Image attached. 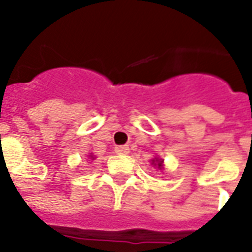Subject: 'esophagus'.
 <instances>
[{
  "mask_svg": "<svg viewBox=\"0 0 252 252\" xmlns=\"http://www.w3.org/2000/svg\"><path fill=\"white\" fill-rule=\"evenodd\" d=\"M115 153L120 154V156H126V154L129 153V148L128 146H116L115 148Z\"/></svg>",
  "mask_w": 252,
  "mask_h": 252,
  "instance_id": "esophagus-1",
  "label": "esophagus"
}]
</instances>
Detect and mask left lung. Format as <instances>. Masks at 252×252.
<instances>
[{
	"label": "left lung",
	"mask_w": 252,
	"mask_h": 252,
	"mask_svg": "<svg viewBox=\"0 0 252 252\" xmlns=\"http://www.w3.org/2000/svg\"><path fill=\"white\" fill-rule=\"evenodd\" d=\"M152 165H154L157 168L162 170V167H163V161L159 159V158H154L153 161H152Z\"/></svg>",
	"instance_id": "1"
}]
</instances>
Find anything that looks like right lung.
Returning <instances> with one entry per match:
<instances>
[{
	"instance_id": "right-lung-1",
	"label": "right lung",
	"mask_w": 252,
	"mask_h": 252,
	"mask_svg": "<svg viewBox=\"0 0 252 252\" xmlns=\"http://www.w3.org/2000/svg\"><path fill=\"white\" fill-rule=\"evenodd\" d=\"M90 158H93V159H94V156H93V154H90Z\"/></svg>"
}]
</instances>
